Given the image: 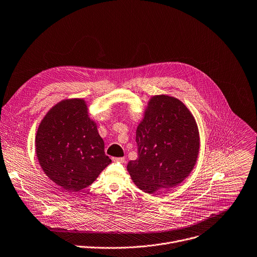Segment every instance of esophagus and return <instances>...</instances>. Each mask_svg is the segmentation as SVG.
<instances>
[{
	"mask_svg": "<svg viewBox=\"0 0 257 257\" xmlns=\"http://www.w3.org/2000/svg\"><path fill=\"white\" fill-rule=\"evenodd\" d=\"M112 161H113V162L120 163V164H124V163H125V159H124V158H113Z\"/></svg>",
	"mask_w": 257,
	"mask_h": 257,
	"instance_id": "1",
	"label": "esophagus"
}]
</instances>
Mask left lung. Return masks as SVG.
I'll use <instances>...</instances> for the list:
<instances>
[{
	"label": "left lung",
	"mask_w": 257,
	"mask_h": 257,
	"mask_svg": "<svg viewBox=\"0 0 257 257\" xmlns=\"http://www.w3.org/2000/svg\"><path fill=\"white\" fill-rule=\"evenodd\" d=\"M138 159L127 164L134 183L153 194L181 184L193 171L200 151L195 117L178 98L154 95L137 127Z\"/></svg>",
	"instance_id": "8db88e82"
}]
</instances>
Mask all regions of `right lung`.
<instances>
[{"instance_id":"add662e5","label":"right lung","mask_w":257,"mask_h":257,"mask_svg":"<svg viewBox=\"0 0 257 257\" xmlns=\"http://www.w3.org/2000/svg\"><path fill=\"white\" fill-rule=\"evenodd\" d=\"M35 142L43 172L69 192L91 185L111 163L82 98L63 99L51 107L38 126Z\"/></svg>"}]
</instances>
